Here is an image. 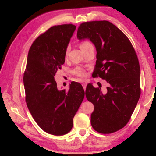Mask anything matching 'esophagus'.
I'll use <instances>...</instances> for the list:
<instances>
[{
    "label": "esophagus",
    "mask_w": 156,
    "mask_h": 156,
    "mask_svg": "<svg viewBox=\"0 0 156 156\" xmlns=\"http://www.w3.org/2000/svg\"><path fill=\"white\" fill-rule=\"evenodd\" d=\"M82 85H83L84 89V90H85V89H86V87H87V83H83V84H82Z\"/></svg>",
    "instance_id": "1"
}]
</instances>
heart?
I'll use <instances>...</instances> for the list:
<instances>
[{
  "instance_id": "1",
  "label": "heart",
  "mask_w": 156,
  "mask_h": 156,
  "mask_svg": "<svg viewBox=\"0 0 156 156\" xmlns=\"http://www.w3.org/2000/svg\"><path fill=\"white\" fill-rule=\"evenodd\" d=\"M89 44H90V43H89L87 41H84V42H82L80 44V49H83L84 47H85L87 46H88ZM68 50V49H67ZM73 72H74L76 76H79V77H84V76H86V73L84 72L83 69H82L80 67H77L76 68L74 71H73Z\"/></svg>"
}]
</instances>
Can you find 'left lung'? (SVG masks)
<instances>
[{"mask_svg":"<svg viewBox=\"0 0 156 156\" xmlns=\"http://www.w3.org/2000/svg\"><path fill=\"white\" fill-rule=\"evenodd\" d=\"M77 38L88 39L96 49L92 76L107 82L104 91L89 83L86 97L94 105L92 127L100 133H112L125 126L140 96V69L133 46L122 31L107 20L83 23Z\"/></svg>","mask_w":156,"mask_h":156,"instance_id":"8db88e82","label":"left lung"}]
</instances>
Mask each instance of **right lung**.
<instances>
[{
  "instance_id": "obj_1",
  "label": "right lung",
  "mask_w": 156,
  "mask_h": 156,
  "mask_svg": "<svg viewBox=\"0 0 156 156\" xmlns=\"http://www.w3.org/2000/svg\"><path fill=\"white\" fill-rule=\"evenodd\" d=\"M76 26H53L34 42L28 53L23 76L26 102L34 120L47 133L63 136L73 127V119L84 97L80 83L60 90L54 79L65 63Z\"/></svg>"
}]
</instances>
